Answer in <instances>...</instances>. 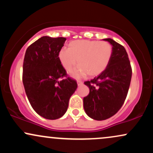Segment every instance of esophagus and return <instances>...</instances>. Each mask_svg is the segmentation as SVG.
I'll list each match as a JSON object with an SVG mask.
<instances>
[{
	"label": "esophagus",
	"mask_w": 153,
	"mask_h": 153,
	"mask_svg": "<svg viewBox=\"0 0 153 153\" xmlns=\"http://www.w3.org/2000/svg\"><path fill=\"white\" fill-rule=\"evenodd\" d=\"M77 83H78V86H80V85H82V83H83V82H82V81H80V80H78V81H77Z\"/></svg>",
	"instance_id": "obj_1"
}]
</instances>
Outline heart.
<instances>
[{
  "mask_svg": "<svg viewBox=\"0 0 153 153\" xmlns=\"http://www.w3.org/2000/svg\"><path fill=\"white\" fill-rule=\"evenodd\" d=\"M112 53L113 48L108 42L80 39L71 42L68 49H61L58 57L67 71H71L77 63L80 65L72 72L73 76L78 78L87 73L89 77H95L106 70Z\"/></svg>",
  "mask_w": 153,
  "mask_h": 153,
  "instance_id": "obj_1",
  "label": "heart"
}]
</instances>
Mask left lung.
<instances>
[{
	"instance_id": "left-lung-1",
	"label": "left lung",
	"mask_w": 153,
	"mask_h": 153,
	"mask_svg": "<svg viewBox=\"0 0 153 153\" xmlns=\"http://www.w3.org/2000/svg\"><path fill=\"white\" fill-rule=\"evenodd\" d=\"M112 45L113 53L109 64L99 76L84 83L90 89L83 98L85 113L101 121L114 116L127 98L131 78V68L124 47L111 39H104Z\"/></svg>"
}]
</instances>
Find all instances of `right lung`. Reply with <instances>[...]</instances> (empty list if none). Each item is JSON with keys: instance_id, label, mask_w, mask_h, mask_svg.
Masks as SVG:
<instances>
[{"instance_id": "obj_1", "label": "right lung", "mask_w": 153, "mask_h": 153, "mask_svg": "<svg viewBox=\"0 0 153 153\" xmlns=\"http://www.w3.org/2000/svg\"><path fill=\"white\" fill-rule=\"evenodd\" d=\"M65 37L42 36L27 48L23 64V84L31 106L39 115L57 119L65 114L78 87L59 59Z\"/></svg>"}]
</instances>
